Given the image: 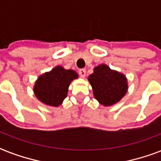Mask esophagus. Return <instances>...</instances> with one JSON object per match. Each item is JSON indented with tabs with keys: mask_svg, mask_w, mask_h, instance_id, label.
<instances>
[{
	"mask_svg": "<svg viewBox=\"0 0 161 161\" xmlns=\"http://www.w3.org/2000/svg\"><path fill=\"white\" fill-rule=\"evenodd\" d=\"M79 75L81 76V77H85V76H86V70H84V69H81V70H79Z\"/></svg>",
	"mask_w": 161,
	"mask_h": 161,
	"instance_id": "1",
	"label": "esophagus"
}]
</instances>
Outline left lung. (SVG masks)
I'll use <instances>...</instances> for the list:
<instances>
[{"instance_id": "8db88e82", "label": "left lung", "mask_w": 161, "mask_h": 161, "mask_svg": "<svg viewBox=\"0 0 161 161\" xmlns=\"http://www.w3.org/2000/svg\"><path fill=\"white\" fill-rule=\"evenodd\" d=\"M94 97L101 105L110 107L121 100L128 92V78L124 74L101 64L88 77Z\"/></svg>"}]
</instances>
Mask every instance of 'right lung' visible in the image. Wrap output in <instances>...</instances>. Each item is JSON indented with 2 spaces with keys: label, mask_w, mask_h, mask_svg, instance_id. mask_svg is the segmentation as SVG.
<instances>
[{
  "label": "right lung",
  "mask_w": 161,
  "mask_h": 161,
  "mask_svg": "<svg viewBox=\"0 0 161 161\" xmlns=\"http://www.w3.org/2000/svg\"><path fill=\"white\" fill-rule=\"evenodd\" d=\"M77 78L78 74L75 70L57 65L38 77L33 85V93L43 104L58 107L67 97L70 83Z\"/></svg>",
  "instance_id": "add662e5"
}]
</instances>
